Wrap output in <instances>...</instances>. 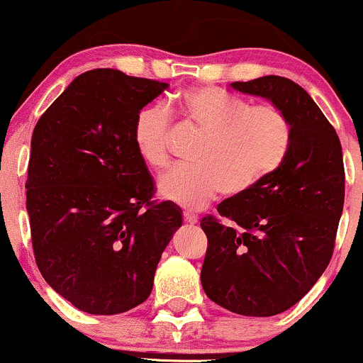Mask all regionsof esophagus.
<instances>
[{"label":"esophagus","mask_w":363,"mask_h":363,"mask_svg":"<svg viewBox=\"0 0 363 363\" xmlns=\"http://www.w3.org/2000/svg\"><path fill=\"white\" fill-rule=\"evenodd\" d=\"M182 216H184V222L186 223H191V225L198 223V215L191 213V211H184V213H182Z\"/></svg>","instance_id":"esophagus-1"}]
</instances>
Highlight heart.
<instances>
[{
  "label": "heart",
  "mask_w": 363,
  "mask_h": 363,
  "mask_svg": "<svg viewBox=\"0 0 363 363\" xmlns=\"http://www.w3.org/2000/svg\"><path fill=\"white\" fill-rule=\"evenodd\" d=\"M177 112L189 126L205 133L193 153L196 165L176 167L158 182L169 201L201 210L220 193L239 198L261 186L281 167L290 150V121L274 104L232 97L213 86L182 91ZM172 119L164 106L143 107L133 124V141L150 169L170 160Z\"/></svg>",
  "instance_id": "heart-1"
}]
</instances>
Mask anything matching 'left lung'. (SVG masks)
Returning <instances> with one entry per match:
<instances>
[{
  "mask_svg": "<svg viewBox=\"0 0 363 363\" xmlns=\"http://www.w3.org/2000/svg\"><path fill=\"white\" fill-rule=\"evenodd\" d=\"M269 99L290 121L285 162L251 193L203 216L208 237L201 285L235 314L268 318L295 306L328 268L345 203V167L335 128L311 95L283 77L234 82Z\"/></svg>",
  "mask_w": 363,
  "mask_h": 363,
  "instance_id": "left-lung-1",
  "label": "left lung"
}]
</instances>
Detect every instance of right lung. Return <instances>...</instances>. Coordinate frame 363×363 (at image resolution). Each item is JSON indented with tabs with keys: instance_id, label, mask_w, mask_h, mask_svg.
<instances>
[{
	"instance_id": "1",
	"label": "right lung",
	"mask_w": 363,
	"mask_h": 363,
	"mask_svg": "<svg viewBox=\"0 0 363 363\" xmlns=\"http://www.w3.org/2000/svg\"><path fill=\"white\" fill-rule=\"evenodd\" d=\"M167 83L90 69L40 116L32 135L27 211L44 280L89 314L126 312L148 298L162 252L182 216L153 198L133 141L136 114Z\"/></svg>"
}]
</instances>
